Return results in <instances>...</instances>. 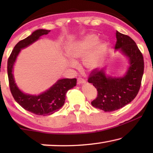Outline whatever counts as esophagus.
<instances>
[{
    "label": "esophagus",
    "instance_id": "1",
    "mask_svg": "<svg viewBox=\"0 0 153 153\" xmlns=\"http://www.w3.org/2000/svg\"><path fill=\"white\" fill-rule=\"evenodd\" d=\"M77 83H78L79 84H83V83H85V81L83 79L79 77V78H78V79H77Z\"/></svg>",
    "mask_w": 153,
    "mask_h": 153
}]
</instances>
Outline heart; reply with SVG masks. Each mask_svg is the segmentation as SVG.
I'll return each mask as SVG.
<instances>
[{"label":"heart","instance_id":"b5f03b06","mask_svg":"<svg viewBox=\"0 0 153 153\" xmlns=\"http://www.w3.org/2000/svg\"><path fill=\"white\" fill-rule=\"evenodd\" d=\"M97 35L91 34L68 45L66 52L69 56L72 58H81L85 56L83 60V65L87 69L93 70L97 68L102 63L103 54L105 49V45L103 43H99L94 49L89 52L90 49L97 42ZM88 54H87V53ZM69 65L71 67L76 66V62L73 60H69Z\"/></svg>","mask_w":153,"mask_h":153}]
</instances>
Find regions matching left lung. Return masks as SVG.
Listing matches in <instances>:
<instances>
[{
  "label": "left lung",
  "mask_w": 153,
  "mask_h": 153,
  "mask_svg": "<svg viewBox=\"0 0 153 153\" xmlns=\"http://www.w3.org/2000/svg\"><path fill=\"white\" fill-rule=\"evenodd\" d=\"M115 49L128 58L129 66L122 77L106 76L104 70L94 69L88 81L93 83L97 96L91 102L94 107L105 112L114 111L132 101L139 93L144 71L143 57L135 42L128 35L116 31Z\"/></svg>",
  "instance_id": "left-lung-1"
}]
</instances>
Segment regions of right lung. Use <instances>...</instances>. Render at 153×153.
<instances>
[{
  "instance_id": "obj_1",
  "label": "right lung",
  "mask_w": 153,
  "mask_h": 153,
  "mask_svg": "<svg viewBox=\"0 0 153 153\" xmlns=\"http://www.w3.org/2000/svg\"><path fill=\"white\" fill-rule=\"evenodd\" d=\"M49 32L50 30L39 29L34 31L30 36L19 42L14 47L7 60L8 80L14 99L25 110L38 116H49L59 110L65 101L67 92L76 85V79H60L49 90L39 95L25 94L16 85L12 70L21 49L27 47L37 40L42 35H47Z\"/></svg>"
}]
</instances>
